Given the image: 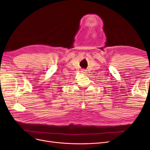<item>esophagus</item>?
I'll use <instances>...</instances> for the list:
<instances>
[{
	"label": "esophagus",
	"instance_id": "esophagus-1",
	"mask_svg": "<svg viewBox=\"0 0 150 150\" xmlns=\"http://www.w3.org/2000/svg\"><path fill=\"white\" fill-rule=\"evenodd\" d=\"M81 72H83V73H86V71L85 69H83L81 71Z\"/></svg>",
	"mask_w": 150,
	"mask_h": 150
}]
</instances>
